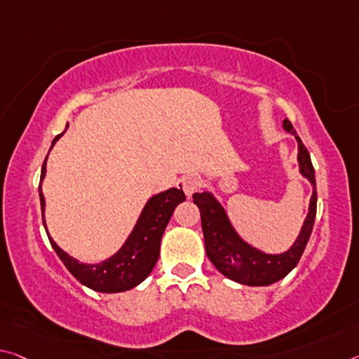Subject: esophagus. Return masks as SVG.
<instances>
[{
    "mask_svg": "<svg viewBox=\"0 0 359 359\" xmlns=\"http://www.w3.org/2000/svg\"><path fill=\"white\" fill-rule=\"evenodd\" d=\"M198 187H200V180L193 175H187V177L182 179V190H184L187 198H191L198 191Z\"/></svg>",
    "mask_w": 359,
    "mask_h": 359,
    "instance_id": "esophagus-1",
    "label": "esophagus"
}]
</instances>
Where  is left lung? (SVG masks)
Here are the masks:
<instances>
[{"label": "left lung", "instance_id": "8db88e82", "mask_svg": "<svg viewBox=\"0 0 359 359\" xmlns=\"http://www.w3.org/2000/svg\"><path fill=\"white\" fill-rule=\"evenodd\" d=\"M283 129L292 134L297 140L299 172L313 187L309 212H306L297 238L287 251L269 254L254 248L252 244L244 241L240 233L236 231L225 208L214 196L212 191L206 190L193 195V203L201 212L204 246H206L209 260L229 280L246 284V286H270V284L283 280L289 271H292L302 257L304 249L310 240L313 224H315L316 179L310 153L305 149L289 119L283 121Z\"/></svg>", "mask_w": 359, "mask_h": 359}]
</instances>
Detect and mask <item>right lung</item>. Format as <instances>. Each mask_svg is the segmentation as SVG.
Returning a JSON list of instances; mask_svg holds the SVG:
<instances>
[{
    "label": "right lung",
    "mask_w": 359,
    "mask_h": 359,
    "mask_svg": "<svg viewBox=\"0 0 359 359\" xmlns=\"http://www.w3.org/2000/svg\"><path fill=\"white\" fill-rule=\"evenodd\" d=\"M68 126V124H67ZM67 130V129H65ZM64 130V133H65ZM64 133L55 135L50 145V150L55 145ZM49 150V151H50ZM49 155V153H48ZM46 161L48 156L43 163L41 179H39V201H41V212H43V224L46 229L50 246L59 255V259L64 262L67 270L72 273L76 280L84 284V286L93 289L97 292L115 294L129 291L145 280L150 275L153 266L159 257V244H161L163 233L170 220L174 209L179 206L182 201H185V195L180 189H169L166 191L156 193L149 201L145 203L144 209L135 222L133 231L129 233L126 241L118 251L105 260H100L97 264H84L78 259L72 257L70 254L65 252L64 249L57 246V243L50 238L46 219H44V210H46V200H44L41 185L46 177Z\"/></svg>",
    "instance_id": "right-lung-1"
}]
</instances>
